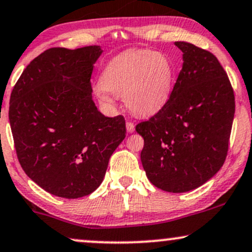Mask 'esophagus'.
<instances>
[{
  "label": "esophagus",
  "instance_id": "34e87169",
  "mask_svg": "<svg viewBox=\"0 0 252 252\" xmlns=\"http://www.w3.org/2000/svg\"><path fill=\"white\" fill-rule=\"evenodd\" d=\"M126 129H127V132H128V133L134 132L135 131L134 124H133L132 121H127V123H126Z\"/></svg>",
  "mask_w": 252,
  "mask_h": 252
}]
</instances>
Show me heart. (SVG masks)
Wrapping results in <instances>:
<instances>
[{
	"label": "heart",
	"mask_w": 252,
	"mask_h": 252,
	"mask_svg": "<svg viewBox=\"0 0 252 252\" xmlns=\"http://www.w3.org/2000/svg\"><path fill=\"white\" fill-rule=\"evenodd\" d=\"M175 67L169 56L148 49H133L113 57L102 69L95 97L112 106L113 97H124L127 108L139 117L162 110L172 95Z\"/></svg>",
	"instance_id": "obj_1"
}]
</instances>
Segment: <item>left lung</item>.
<instances>
[{
	"label": "left lung",
	"instance_id": "obj_1",
	"mask_svg": "<svg viewBox=\"0 0 252 252\" xmlns=\"http://www.w3.org/2000/svg\"><path fill=\"white\" fill-rule=\"evenodd\" d=\"M174 45L183 64L169 101L135 131L145 141L140 158L148 180L164 191L186 192L224 163L235 95L215 56L188 42Z\"/></svg>",
	"mask_w": 252,
	"mask_h": 252
}]
</instances>
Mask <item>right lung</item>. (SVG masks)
<instances>
[{
    "label": "right lung",
    "instance_id": "right-lung-1",
    "mask_svg": "<svg viewBox=\"0 0 252 252\" xmlns=\"http://www.w3.org/2000/svg\"><path fill=\"white\" fill-rule=\"evenodd\" d=\"M99 45L49 49L26 67L10 95L9 121L22 168L56 196L91 194L126 136L125 119L105 117L92 99Z\"/></svg>",
    "mask_w": 252,
    "mask_h": 252
}]
</instances>
